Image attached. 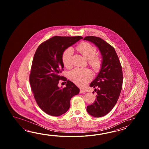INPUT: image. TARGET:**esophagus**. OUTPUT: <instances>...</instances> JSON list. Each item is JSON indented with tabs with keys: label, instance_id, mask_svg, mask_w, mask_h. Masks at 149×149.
Here are the masks:
<instances>
[{
	"label": "esophagus",
	"instance_id": "34e87169",
	"mask_svg": "<svg viewBox=\"0 0 149 149\" xmlns=\"http://www.w3.org/2000/svg\"><path fill=\"white\" fill-rule=\"evenodd\" d=\"M87 92L86 90H84V89H80V93H86V92Z\"/></svg>",
	"mask_w": 149,
	"mask_h": 149
}]
</instances>
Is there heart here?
<instances>
[{
  "instance_id": "heart-1",
  "label": "heart",
  "mask_w": 149,
  "mask_h": 149,
  "mask_svg": "<svg viewBox=\"0 0 149 149\" xmlns=\"http://www.w3.org/2000/svg\"><path fill=\"white\" fill-rule=\"evenodd\" d=\"M77 50L86 59L89 60V64L93 69L97 71L102 65L101 58L95 56L96 54V48L88 42H82L77 47ZM73 50L71 47L68 48L62 55V61L64 65L67 68L71 67V60L73 56ZM70 79L80 86L85 85L92 78V73L88 69H81L76 68L71 71L69 74Z\"/></svg>"
}]
</instances>
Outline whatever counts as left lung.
<instances>
[{
    "mask_svg": "<svg viewBox=\"0 0 149 149\" xmlns=\"http://www.w3.org/2000/svg\"><path fill=\"white\" fill-rule=\"evenodd\" d=\"M84 40L95 44L102 56L101 68L90 84V87L97 88L94 90L97 93L96 99L87 108L90 115L101 117L110 112L117 102L123 82L122 68L116 52L110 45L95 36H87Z\"/></svg>",
    "mask_w": 149,
    "mask_h": 149,
    "instance_id": "8db88e82",
    "label": "left lung"
}]
</instances>
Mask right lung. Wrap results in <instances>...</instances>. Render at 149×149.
Returning <instances> with one entry per match:
<instances>
[{
	"mask_svg": "<svg viewBox=\"0 0 149 149\" xmlns=\"http://www.w3.org/2000/svg\"><path fill=\"white\" fill-rule=\"evenodd\" d=\"M81 36H54L39 46L32 63L29 81L36 102L43 111L52 116H60L70 108L71 98L78 94L79 89L65 77L62 55ZM66 81V87L60 88L59 80Z\"/></svg>",
	"mask_w": 149,
	"mask_h": 149,
	"instance_id": "1",
	"label": "right lung"
}]
</instances>
